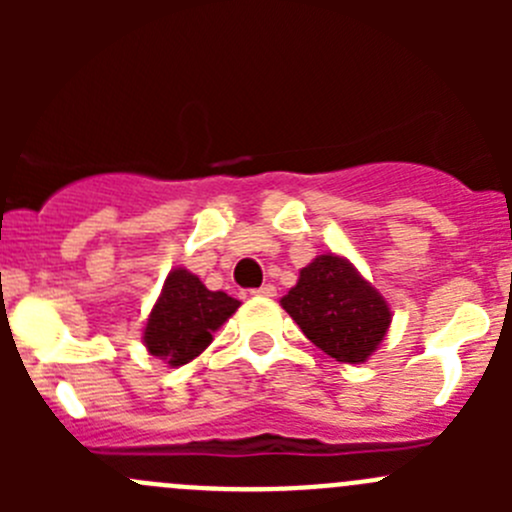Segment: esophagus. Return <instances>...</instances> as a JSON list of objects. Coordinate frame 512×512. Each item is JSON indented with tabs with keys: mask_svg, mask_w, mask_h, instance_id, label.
Here are the masks:
<instances>
[{
	"mask_svg": "<svg viewBox=\"0 0 512 512\" xmlns=\"http://www.w3.org/2000/svg\"><path fill=\"white\" fill-rule=\"evenodd\" d=\"M252 294H257V297H275L277 289H275V285H262V287L252 289Z\"/></svg>",
	"mask_w": 512,
	"mask_h": 512,
	"instance_id": "obj_1",
	"label": "esophagus"
}]
</instances>
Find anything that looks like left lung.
Segmentation results:
<instances>
[{
  "label": "left lung",
  "mask_w": 512,
  "mask_h": 512,
  "mask_svg": "<svg viewBox=\"0 0 512 512\" xmlns=\"http://www.w3.org/2000/svg\"><path fill=\"white\" fill-rule=\"evenodd\" d=\"M282 307L304 337L344 364H359L379 347L391 324L389 304L337 255H319L299 272Z\"/></svg>",
  "instance_id": "8db88e82"
}]
</instances>
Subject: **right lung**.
Returning a JSON list of instances; mask_svg holds the SVG:
<instances>
[{
    "mask_svg": "<svg viewBox=\"0 0 512 512\" xmlns=\"http://www.w3.org/2000/svg\"><path fill=\"white\" fill-rule=\"evenodd\" d=\"M237 307L240 302L230 294L210 292L188 270H173L148 317L143 342L148 352L168 359V364H188L213 342L215 329L223 327Z\"/></svg>",
    "mask_w": 512,
    "mask_h": 512,
    "instance_id": "add662e5",
    "label": "right lung"
}]
</instances>
